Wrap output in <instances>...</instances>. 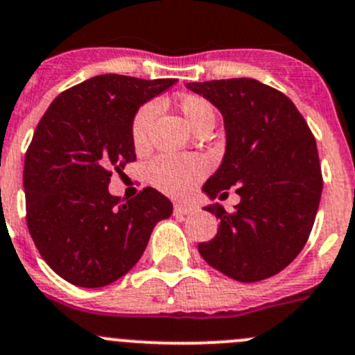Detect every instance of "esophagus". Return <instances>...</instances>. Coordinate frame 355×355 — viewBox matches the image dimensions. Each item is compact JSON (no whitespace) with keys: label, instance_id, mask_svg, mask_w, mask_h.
Returning a JSON list of instances; mask_svg holds the SVG:
<instances>
[{"label":"esophagus","instance_id":"esophagus-1","mask_svg":"<svg viewBox=\"0 0 355 355\" xmlns=\"http://www.w3.org/2000/svg\"><path fill=\"white\" fill-rule=\"evenodd\" d=\"M196 206L191 205V202H177L173 208L175 215H189V213H194Z\"/></svg>","mask_w":355,"mask_h":355}]
</instances>
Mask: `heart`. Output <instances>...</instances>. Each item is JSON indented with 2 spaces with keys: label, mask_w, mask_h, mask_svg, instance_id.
<instances>
[{
  "label": "heart",
  "mask_w": 355,
  "mask_h": 355,
  "mask_svg": "<svg viewBox=\"0 0 355 355\" xmlns=\"http://www.w3.org/2000/svg\"><path fill=\"white\" fill-rule=\"evenodd\" d=\"M178 111L185 118L192 130H198L205 123H215V109L201 95L187 94L177 101ZM157 114L156 102H147L132 119V142L137 149H144L149 142V132ZM208 171L205 157L187 154V156H163L154 157L147 166V177L150 184L170 196H182L191 191Z\"/></svg>",
  "instance_id": "obj_1"
}]
</instances>
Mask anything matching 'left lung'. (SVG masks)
Listing matches in <instances>:
<instances>
[{
	"label": "left lung",
	"mask_w": 355,
	"mask_h": 355,
	"mask_svg": "<svg viewBox=\"0 0 355 355\" xmlns=\"http://www.w3.org/2000/svg\"><path fill=\"white\" fill-rule=\"evenodd\" d=\"M185 86L211 102L225 126L222 164L202 192L223 199L236 187L241 198L232 213L218 202L205 206L220 225L199 253L241 283L267 279L297 258L314 225L322 192L314 135L286 95L257 79Z\"/></svg>",
	"instance_id": "left-lung-1"
}]
</instances>
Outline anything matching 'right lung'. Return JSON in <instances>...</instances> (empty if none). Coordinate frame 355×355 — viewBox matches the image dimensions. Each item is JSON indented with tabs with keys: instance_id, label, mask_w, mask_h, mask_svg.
I'll list each match as a JSON object with an SVG mask.
<instances>
[{
	"instance_id": "1",
	"label": "right lung",
	"mask_w": 355,
	"mask_h": 355,
	"mask_svg": "<svg viewBox=\"0 0 355 355\" xmlns=\"http://www.w3.org/2000/svg\"><path fill=\"white\" fill-rule=\"evenodd\" d=\"M177 79L102 74L58 95L37 123L24 163L27 227L67 283L102 288L132 270L173 205L146 187L130 201L109 192L112 170L137 159L132 119Z\"/></svg>"
}]
</instances>
